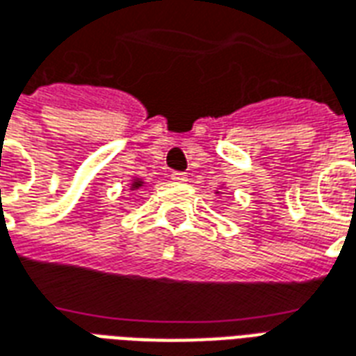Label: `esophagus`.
Here are the masks:
<instances>
[{
    "label": "esophagus",
    "mask_w": 356,
    "mask_h": 356,
    "mask_svg": "<svg viewBox=\"0 0 356 356\" xmlns=\"http://www.w3.org/2000/svg\"><path fill=\"white\" fill-rule=\"evenodd\" d=\"M170 179L171 181H175V183H185L186 173H183V171H171Z\"/></svg>",
    "instance_id": "esophagus-1"
}]
</instances>
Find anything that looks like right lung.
<instances>
[{"instance_id":"obj_1","label":"right lung","mask_w":356,"mask_h":356,"mask_svg":"<svg viewBox=\"0 0 356 356\" xmlns=\"http://www.w3.org/2000/svg\"><path fill=\"white\" fill-rule=\"evenodd\" d=\"M141 186V181L139 179H134V183H131V188H139Z\"/></svg>"}]
</instances>
